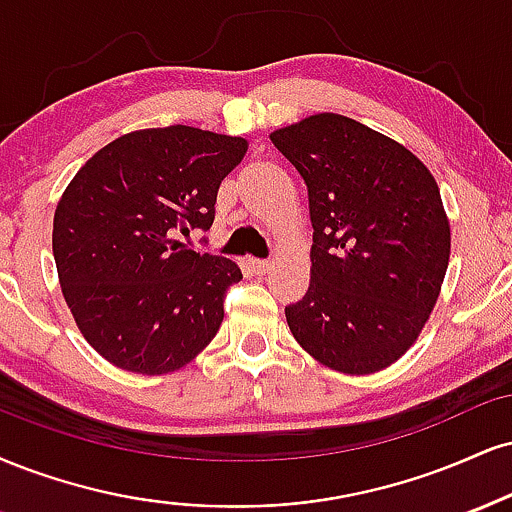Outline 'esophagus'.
<instances>
[{
    "label": "esophagus",
    "mask_w": 512,
    "mask_h": 512,
    "mask_svg": "<svg viewBox=\"0 0 512 512\" xmlns=\"http://www.w3.org/2000/svg\"><path fill=\"white\" fill-rule=\"evenodd\" d=\"M250 267L255 274H267L272 267V260H250Z\"/></svg>",
    "instance_id": "obj_1"
}]
</instances>
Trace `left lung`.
<instances>
[{"instance_id":"8db88e82","label":"left lung","mask_w":512,"mask_h":512,"mask_svg":"<svg viewBox=\"0 0 512 512\" xmlns=\"http://www.w3.org/2000/svg\"><path fill=\"white\" fill-rule=\"evenodd\" d=\"M269 138L303 176L315 229L310 288L286 307L291 334L336 372L393 365L432 315L451 257L432 171L341 114L307 116Z\"/></svg>"}]
</instances>
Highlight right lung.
<instances>
[{"mask_svg":"<svg viewBox=\"0 0 512 512\" xmlns=\"http://www.w3.org/2000/svg\"><path fill=\"white\" fill-rule=\"evenodd\" d=\"M245 152L233 135L143 128L104 145L66 186L52 231L61 293L114 367L176 372L217 336L224 295L243 274L176 238L212 226L221 181Z\"/></svg>","mask_w":512,"mask_h":512,"instance_id":"obj_1","label":"right lung"}]
</instances>
